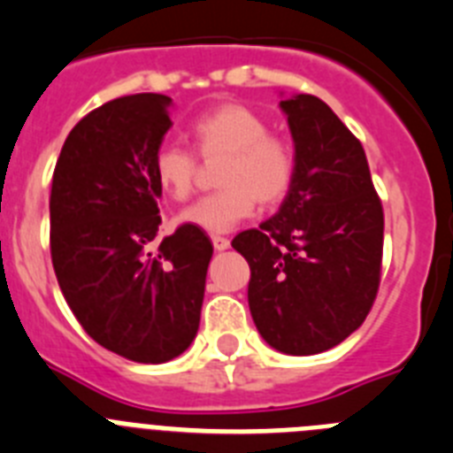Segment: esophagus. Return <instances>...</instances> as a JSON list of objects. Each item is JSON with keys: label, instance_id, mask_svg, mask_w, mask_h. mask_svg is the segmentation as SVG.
Listing matches in <instances>:
<instances>
[{"label": "esophagus", "instance_id": "34e87169", "mask_svg": "<svg viewBox=\"0 0 453 453\" xmlns=\"http://www.w3.org/2000/svg\"><path fill=\"white\" fill-rule=\"evenodd\" d=\"M229 245H231V242H229V240H226V238H222V235H213V247H215V250H218V251L229 250Z\"/></svg>", "mask_w": 453, "mask_h": 453}]
</instances>
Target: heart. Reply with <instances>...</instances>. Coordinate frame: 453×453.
I'll return each mask as SVG.
<instances>
[{"label": "heart", "mask_w": 453, "mask_h": 453, "mask_svg": "<svg viewBox=\"0 0 453 453\" xmlns=\"http://www.w3.org/2000/svg\"><path fill=\"white\" fill-rule=\"evenodd\" d=\"M190 135L203 158L224 156L218 172V192L197 199L179 215L183 224L206 234H226L256 211L279 203L295 179V151L290 142L270 134L265 118L242 106H222L192 119ZM197 161L186 147L163 142L154 154V177L172 199H186L195 183Z\"/></svg>", "instance_id": "obj_1"}]
</instances>
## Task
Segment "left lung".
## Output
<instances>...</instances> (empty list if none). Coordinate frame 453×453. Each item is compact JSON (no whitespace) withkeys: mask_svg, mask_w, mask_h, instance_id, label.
<instances>
[{"mask_svg":"<svg viewBox=\"0 0 453 453\" xmlns=\"http://www.w3.org/2000/svg\"><path fill=\"white\" fill-rule=\"evenodd\" d=\"M295 179L274 218L231 247L250 263V311L267 345L311 356L354 334L381 279L383 208L363 145L322 99H283Z\"/></svg>","mask_w":453,"mask_h":453,"instance_id":"1","label":"left lung"}]
</instances>
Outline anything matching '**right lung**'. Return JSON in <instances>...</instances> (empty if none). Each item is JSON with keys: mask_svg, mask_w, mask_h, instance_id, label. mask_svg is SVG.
I'll use <instances>...</instances> for the list:
<instances>
[{"mask_svg": "<svg viewBox=\"0 0 453 453\" xmlns=\"http://www.w3.org/2000/svg\"><path fill=\"white\" fill-rule=\"evenodd\" d=\"M172 99L129 95L70 131L51 179V263L67 306L95 342L135 363H167L199 329L213 245L179 226L154 247L163 190L154 154Z\"/></svg>", "mask_w": 453, "mask_h": 453, "instance_id": "obj_1", "label": "right lung"}]
</instances>
